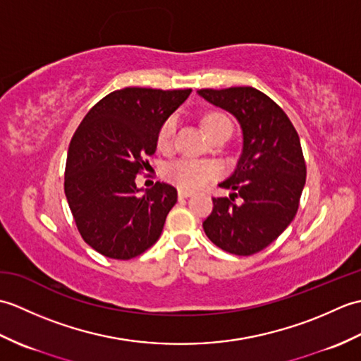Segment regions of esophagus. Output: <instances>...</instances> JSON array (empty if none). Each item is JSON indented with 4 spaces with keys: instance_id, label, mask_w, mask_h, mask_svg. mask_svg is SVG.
<instances>
[{
    "instance_id": "34e87169",
    "label": "esophagus",
    "mask_w": 361,
    "mask_h": 361,
    "mask_svg": "<svg viewBox=\"0 0 361 361\" xmlns=\"http://www.w3.org/2000/svg\"><path fill=\"white\" fill-rule=\"evenodd\" d=\"M190 195H192V192H190V190L178 189V198H180V200H183V198H188V197H190Z\"/></svg>"
}]
</instances>
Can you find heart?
Returning <instances> with one entry per match:
<instances>
[{"label":"heart","instance_id":"b5f03b06","mask_svg":"<svg viewBox=\"0 0 361 361\" xmlns=\"http://www.w3.org/2000/svg\"><path fill=\"white\" fill-rule=\"evenodd\" d=\"M221 122H228V119L221 114H209L204 119V130L209 133L214 127H217ZM176 128V119L173 116L167 118L163 126L158 130V145L161 149H166L171 145L172 137ZM219 169L209 161H197V159H176L169 164L164 171L166 178L175 183L181 189H198L204 186L209 180L216 178Z\"/></svg>","mask_w":361,"mask_h":361}]
</instances>
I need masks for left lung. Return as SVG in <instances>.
<instances>
[{
  "mask_svg": "<svg viewBox=\"0 0 361 361\" xmlns=\"http://www.w3.org/2000/svg\"><path fill=\"white\" fill-rule=\"evenodd\" d=\"M204 101L231 113L242 128V153L220 188L229 197L212 198L203 221L209 240L226 252L250 256L264 250L295 219L305 185L301 142L287 114L252 87L198 90ZM239 195L243 200L235 204Z\"/></svg>",
  "mask_w": 361,
  "mask_h": 361,
  "instance_id": "left-lung-1",
  "label": "left lung"
}]
</instances>
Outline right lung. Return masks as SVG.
I'll use <instances>...</instances> for the list:
<instances>
[{
  "label": "right lung",
  "mask_w": 361,
  "mask_h": 361,
  "mask_svg": "<svg viewBox=\"0 0 361 361\" xmlns=\"http://www.w3.org/2000/svg\"><path fill=\"white\" fill-rule=\"evenodd\" d=\"M192 90L124 88L101 99L70 142L65 195L82 239L105 257L127 260L155 243L176 189L136 186L157 150L158 130Z\"/></svg>",
  "instance_id": "1"
}]
</instances>
